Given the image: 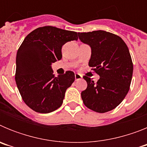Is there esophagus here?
<instances>
[{
	"instance_id": "1",
	"label": "esophagus",
	"mask_w": 147,
	"mask_h": 147,
	"mask_svg": "<svg viewBox=\"0 0 147 147\" xmlns=\"http://www.w3.org/2000/svg\"><path fill=\"white\" fill-rule=\"evenodd\" d=\"M82 78V76L81 74H75V80H76V81L81 80Z\"/></svg>"
}]
</instances>
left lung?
I'll return each instance as SVG.
<instances>
[{
	"label": "left lung",
	"instance_id": "1",
	"mask_svg": "<svg viewBox=\"0 0 147 147\" xmlns=\"http://www.w3.org/2000/svg\"><path fill=\"white\" fill-rule=\"evenodd\" d=\"M78 35L91 48L88 65L100 76L96 82L83 76L88 84L81 93L83 103L95 112H108L120 105L129 90L133 64L129 49L119 36L105 31Z\"/></svg>",
	"mask_w": 147,
	"mask_h": 147
}]
</instances>
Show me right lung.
I'll return each mask as SVG.
<instances>
[{"label":"right lung","mask_w":147,"mask_h":147,"mask_svg":"<svg viewBox=\"0 0 147 147\" xmlns=\"http://www.w3.org/2000/svg\"><path fill=\"white\" fill-rule=\"evenodd\" d=\"M77 40L76 32L47 26L28 34L18 49L15 82L23 102L35 112L49 113L62 105L74 73L56 77L51 65L62 59V45Z\"/></svg>","instance_id":"add662e5"}]
</instances>
